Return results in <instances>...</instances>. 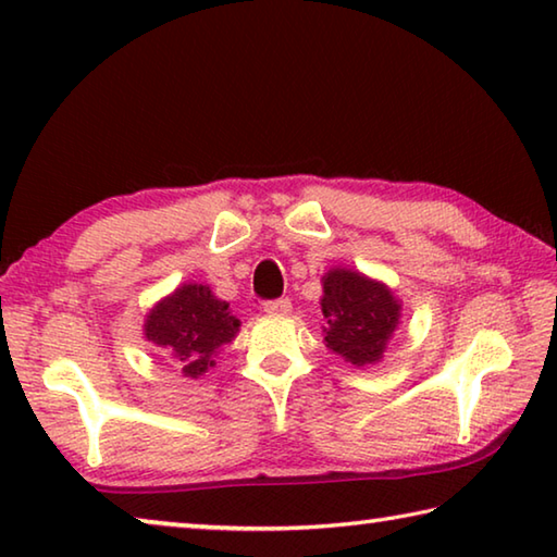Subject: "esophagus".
<instances>
[{
    "label": "esophagus",
    "instance_id": "esophagus-1",
    "mask_svg": "<svg viewBox=\"0 0 557 557\" xmlns=\"http://www.w3.org/2000/svg\"><path fill=\"white\" fill-rule=\"evenodd\" d=\"M262 309H265V312L272 317H287L292 312V301L289 299H270L262 305Z\"/></svg>",
    "mask_w": 557,
    "mask_h": 557
}]
</instances>
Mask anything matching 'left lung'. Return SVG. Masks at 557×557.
<instances>
[{"mask_svg": "<svg viewBox=\"0 0 557 557\" xmlns=\"http://www.w3.org/2000/svg\"><path fill=\"white\" fill-rule=\"evenodd\" d=\"M319 299L324 314V344L356 369L379 363L400 326L403 301L381 280L351 268H332L322 277Z\"/></svg>", "mask_w": 557, "mask_h": 557, "instance_id": "1", "label": "left lung"}]
</instances>
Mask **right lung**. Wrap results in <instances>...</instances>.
I'll return each instance as SVG.
<instances>
[{"instance_id": "right-lung-1", "label": "right lung", "mask_w": 557, "mask_h": 557, "mask_svg": "<svg viewBox=\"0 0 557 557\" xmlns=\"http://www.w3.org/2000/svg\"><path fill=\"white\" fill-rule=\"evenodd\" d=\"M143 332L182 366L186 379H201L215 366V354L238 336L240 319L209 285L184 282L149 309Z\"/></svg>"}]
</instances>
